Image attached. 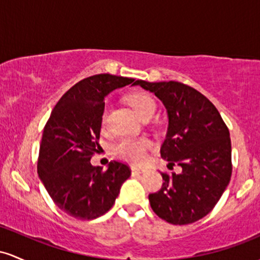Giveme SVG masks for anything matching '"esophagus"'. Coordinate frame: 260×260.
<instances>
[{
  "label": "esophagus",
  "mask_w": 260,
  "mask_h": 260,
  "mask_svg": "<svg viewBox=\"0 0 260 260\" xmlns=\"http://www.w3.org/2000/svg\"><path fill=\"white\" fill-rule=\"evenodd\" d=\"M131 172H133V174H140V173H142V172L145 171L144 168H141V167H138V166H131Z\"/></svg>",
  "instance_id": "34e87169"
}]
</instances>
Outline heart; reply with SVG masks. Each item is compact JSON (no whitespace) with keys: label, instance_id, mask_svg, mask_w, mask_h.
Masks as SVG:
<instances>
[{"label":"heart","instance_id":"b5f03b06","mask_svg":"<svg viewBox=\"0 0 260 260\" xmlns=\"http://www.w3.org/2000/svg\"><path fill=\"white\" fill-rule=\"evenodd\" d=\"M130 106L134 108L140 118L153 115L156 110V102L145 92H133L127 97ZM107 109L103 112L102 122L106 124ZM152 147V142L147 138H122L113 147V152L118 158L124 161L138 163L145 158L146 152Z\"/></svg>","mask_w":260,"mask_h":260}]
</instances>
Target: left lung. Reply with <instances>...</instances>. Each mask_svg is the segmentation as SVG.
I'll use <instances>...</instances> for the list:
<instances>
[{
	"mask_svg": "<svg viewBox=\"0 0 260 260\" xmlns=\"http://www.w3.org/2000/svg\"><path fill=\"white\" fill-rule=\"evenodd\" d=\"M134 84L154 93L167 109L161 157L169 169L182 167L179 174L161 173V190L148 195L151 208L169 223H193L215 208L231 179L229 127L216 107L193 87L176 81Z\"/></svg>",
	"mask_w": 260,
	"mask_h": 260,
	"instance_id": "obj_1",
	"label": "left lung"
}]
</instances>
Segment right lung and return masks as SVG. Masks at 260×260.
<instances>
[{
	"instance_id": "obj_1",
	"label": "right lung",
	"mask_w": 260,
	"mask_h": 260,
	"mask_svg": "<svg viewBox=\"0 0 260 260\" xmlns=\"http://www.w3.org/2000/svg\"><path fill=\"white\" fill-rule=\"evenodd\" d=\"M134 81L109 74L84 78L60 98L44 127L38 174L57 208L77 220L109 211L130 177L125 163L112 161L102 171L91 158L99 147L104 99Z\"/></svg>"
}]
</instances>
